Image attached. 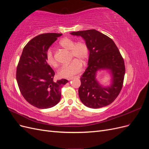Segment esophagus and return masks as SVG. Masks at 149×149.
<instances>
[{
    "label": "esophagus",
    "mask_w": 149,
    "mask_h": 149,
    "mask_svg": "<svg viewBox=\"0 0 149 149\" xmlns=\"http://www.w3.org/2000/svg\"><path fill=\"white\" fill-rule=\"evenodd\" d=\"M75 77L76 78H79V76H75ZM73 78H68V80H71Z\"/></svg>",
    "instance_id": "esophagus-1"
}]
</instances>
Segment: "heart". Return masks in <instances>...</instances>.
<instances>
[{
    "mask_svg": "<svg viewBox=\"0 0 149 149\" xmlns=\"http://www.w3.org/2000/svg\"><path fill=\"white\" fill-rule=\"evenodd\" d=\"M60 46L71 52L72 61L69 65L61 67L58 72V74L63 78H70L78 73L82 69V63H85L89 56V48L83 41H75L70 38H64L60 42ZM47 63L53 68L58 66V63L53 55L52 49H48L46 53Z\"/></svg>",
    "mask_w": 149,
    "mask_h": 149,
    "instance_id": "obj_1",
    "label": "heart"
}]
</instances>
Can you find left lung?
<instances>
[{"label":"left lung","mask_w":149,"mask_h":149,"mask_svg":"<svg viewBox=\"0 0 149 149\" xmlns=\"http://www.w3.org/2000/svg\"><path fill=\"white\" fill-rule=\"evenodd\" d=\"M70 34L81 36L89 51L88 66L80 78L78 94L81 101L93 109L109 105L121 91L125 71L118 48L111 38L94 29ZM101 69L108 70L111 74V83L108 87H103L96 79L97 72Z\"/></svg>","instance_id":"8db88e82"}]
</instances>
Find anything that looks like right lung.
<instances>
[{
	"instance_id": "obj_1",
	"label": "right lung",
	"mask_w": 149,
	"mask_h": 149,
	"mask_svg": "<svg viewBox=\"0 0 149 149\" xmlns=\"http://www.w3.org/2000/svg\"><path fill=\"white\" fill-rule=\"evenodd\" d=\"M61 33H48L31 39L23 49L17 68L16 79L25 100L39 109L56 105L61 99V89L68 81H55V72L46 61L48 48Z\"/></svg>"
}]
</instances>
